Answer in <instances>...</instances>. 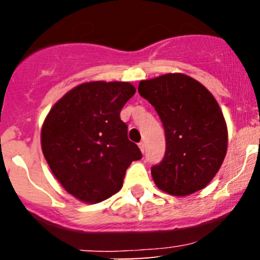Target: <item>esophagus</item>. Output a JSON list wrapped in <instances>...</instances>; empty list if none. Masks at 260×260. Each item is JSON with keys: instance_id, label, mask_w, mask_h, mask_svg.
Here are the masks:
<instances>
[{"instance_id": "1", "label": "esophagus", "mask_w": 260, "mask_h": 260, "mask_svg": "<svg viewBox=\"0 0 260 260\" xmlns=\"http://www.w3.org/2000/svg\"><path fill=\"white\" fill-rule=\"evenodd\" d=\"M138 145H139L140 151H142V153H144V150H145V143H144V142H140Z\"/></svg>"}]
</instances>
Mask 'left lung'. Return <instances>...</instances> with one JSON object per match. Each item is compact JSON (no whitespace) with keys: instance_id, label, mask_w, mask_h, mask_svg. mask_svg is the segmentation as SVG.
<instances>
[{"instance_id":"left-lung-1","label":"left lung","mask_w":260,"mask_h":260,"mask_svg":"<svg viewBox=\"0 0 260 260\" xmlns=\"http://www.w3.org/2000/svg\"><path fill=\"white\" fill-rule=\"evenodd\" d=\"M138 91L154 106L165 129V156L151 168L155 184L178 197L207 187L228 150V127L215 98L182 73L142 80Z\"/></svg>"}]
</instances>
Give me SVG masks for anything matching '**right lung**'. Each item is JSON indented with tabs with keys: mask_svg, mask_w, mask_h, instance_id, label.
Here are the masks:
<instances>
[{
	"mask_svg": "<svg viewBox=\"0 0 260 260\" xmlns=\"http://www.w3.org/2000/svg\"><path fill=\"white\" fill-rule=\"evenodd\" d=\"M136 92L126 82H90L70 90L50 110L41 148L70 194L100 203L117 193L132 161L142 159L120 112Z\"/></svg>",
	"mask_w": 260,
	"mask_h": 260,
	"instance_id": "obj_1",
	"label": "right lung"
}]
</instances>
